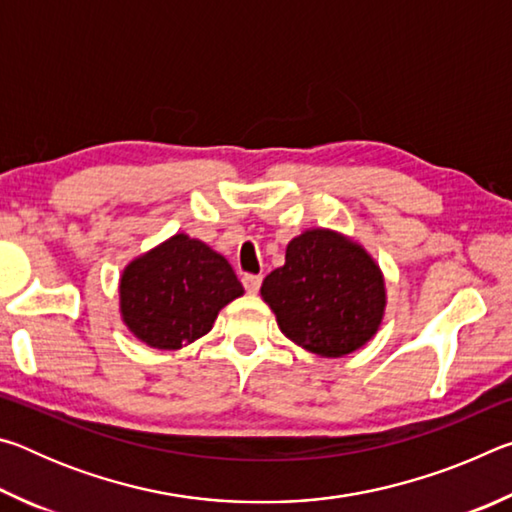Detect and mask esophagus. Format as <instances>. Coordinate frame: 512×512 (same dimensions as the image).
<instances>
[{
	"instance_id": "34e87169",
	"label": "esophagus",
	"mask_w": 512,
	"mask_h": 512,
	"mask_svg": "<svg viewBox=\"0 0 512 512\" xmlns=\"http://www.w3.org/2000/svg\"><path fill=\"white\" fill-rule=\"evenodd\" d=\"M241 282H244L248 293H257L259 287H262V275H244L241 277Z\"/></svg>"
}]
</instances>
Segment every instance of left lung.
I'll use <instances>...</instances> for the list:
<instances>
[{
	"label": "left lung",
	"mask_w": 512,
	"mask_h": 512,
	"mask_svg": "<svg viewBox=\"0 0 512 512\" xmlns=\"http://www.w3.org/2000/svg\"><path fill=\"white\" fill-rule=\"evenodd\" d=\"M259 293L289 341L327 359L375 339L388 305L375 257L332 228H307L293 237L284 266L264 277Z\"/></svg>",
	"instance_id": "8db88e82"
}]
</instances>
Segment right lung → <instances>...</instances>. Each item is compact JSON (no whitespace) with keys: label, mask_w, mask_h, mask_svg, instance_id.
Instances as JSON below:
<instances>
[{"label":"right lung","mask_w":512,"mask_h":512,"mask_svg":"<svg viewBox=\"0 0 512 512\" xmlns=\"http://www.w3.org/2000/svg\"><path fill=\"white\" fill-rule=\"evenodd\" d=\"M241 296L244 287L228 259L176 232L124 266L119 316L149 348L180 350L210 332L219 311Z\"/></svg>","instance_id":"add662e5"}]
</instances>
